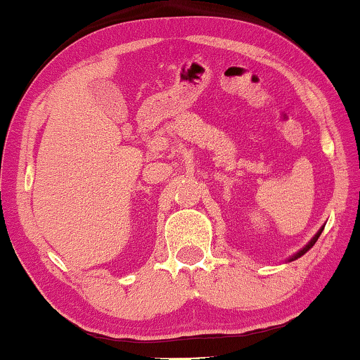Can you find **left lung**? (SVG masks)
I'll use <instances>...</instances> for the list:
<instances>
[{
	"mask_svg": "<svg viewBox=\"0 0 360 360\" xmlns=\"http://www.w3.org/2000/svg\"><path fill=\"white\" fill-rule=\"evenodd\" d=\"M322 229H324V227H321V229H319V231H317V234H316V236H314V238L311 239V243H309V244L306 245V248H302V249H301V251H299V252H295L292 257H289V259H288V261H295V259H297V257H301V256H304V254H306V252L309 251V249H311V248H312V245H314V244H316V240H317V239H319V236H321V233H322Z\"/></svg>",
	"mask_w": 360,
	"mask_h": 360,
	"instance_id": "obj_1",
	"label": "left lung"
}]
</instances>
